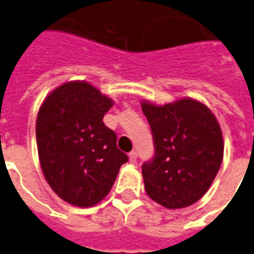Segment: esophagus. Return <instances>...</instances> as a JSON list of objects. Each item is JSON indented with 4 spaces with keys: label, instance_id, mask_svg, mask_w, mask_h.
Masks as SVG:
<instances>
[{
    "label": "esophagus",
    "instance_id": "obj_1",
    "mask_svg": "<svg viewBox=\"0 0 254 254\" xmlns=\"http://www.w3.org/2000/svg\"><path fill=\"white\" fill-rule=\"evenodd\" d=\"M136 158H138V154H136L135 151H131L129 153V160L131 164H134V162H136Z\"/></svg>",
    "mask_w": 254,
    "mask_h": 254
}]
</instances>
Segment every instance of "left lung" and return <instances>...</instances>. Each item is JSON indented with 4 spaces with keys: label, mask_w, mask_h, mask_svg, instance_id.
<instances>
[{
    "label": "left lung",
    "mask_w": 254,
    "mask_h": 254,
    "mask_svg": "<svg viewBox=\"0 0 254 254\" xmlns=\"http://www.w3.org/2000/svg\"><path fill=\"white\" fill-rule=\"evenodd\" d=\"M154 154L142 165L149 198L166 208H183L203 197L222 162L224 140L208 107L184 98L165 106L142 103Z\"/></svg>",
    "instance_id": "left-lung-1"
}]
</instances>
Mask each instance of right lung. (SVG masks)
<instances>
[{
    "mask_svg": "<svg viewBox=\"0 0 254 254\" xmlns=\"http://www.w3.org/2000/svg\"><path fill=\"white\" fill-rule=\"evenodd\" d=\"M112 105L93 85L69 81L39 109L35 135L42 171L55 193L72 206L98 203L129 161L102 121Z\"/></svg>",
    "mask_w": 254,
    "mask_h": 254,
    "instance_id": "right-lung-1",
    "label": "right lung"
}]
</instances>
